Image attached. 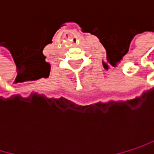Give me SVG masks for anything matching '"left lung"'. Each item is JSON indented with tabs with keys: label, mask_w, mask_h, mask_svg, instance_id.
<instances>
[{
	"label": "left lung",
	"mask_w": 154,
	"mask_h": 154,
	"mask_svg": "<svg viewBox=\"0 0 154 154\" xmlns=\"http://www.w3.org/2000/svg\"><path fill=\"white\" fill-rule=\"evenodd\" d=\"M104 68H105V69H108V66H104Z\"/></svg>",
	"instance_id": "8db88e82"
}]
</instances>
